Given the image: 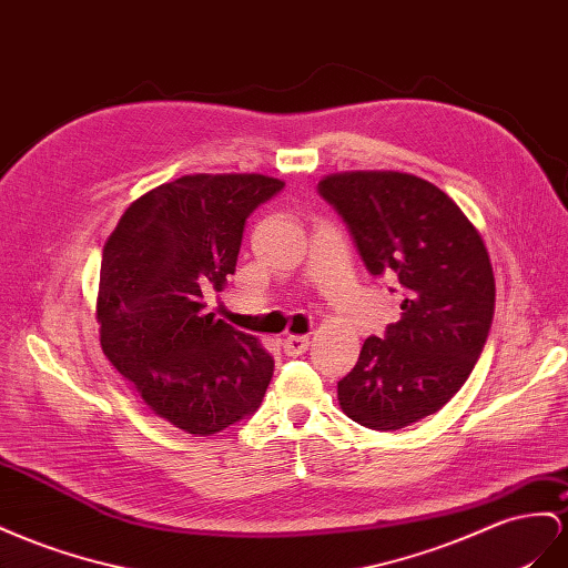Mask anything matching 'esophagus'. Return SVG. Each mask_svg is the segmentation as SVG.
I'll return each instance as SVG.
<instances>
[{
	"label": "esophagus",
	"mask_w": 568,
	"mask_h": 568,
	"mask_svg": "<svg viewBox=\"0 0 568 568\" xmlns=\"http://www.w3.org/2000/svg\"><path fill=\"white\" fill-rule=\"evenodd\" d=\"M282 346H284L286 356H301V354H305V351H308L311 339H308V336H301V334H288L286 339L282 342Z\"/></svg>",
	"instance_id": "esophagus-1"
}]
</instances>
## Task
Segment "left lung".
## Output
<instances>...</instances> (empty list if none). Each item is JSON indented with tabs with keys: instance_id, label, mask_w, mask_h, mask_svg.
Instances as JSON below:
<instances>
[{
	"instance_id": "obj_1",
	"label": "left lung",
	"mask_w": 568,
	"mask_h": 568,
	"mask_svg": "<svg viewBox=\"0 0 568 568\" xmlns=\"http://www.w3.org/2000/svg\"><path fill=\"white\" fill-rule=\"evenodd\" d=\"M342 214L371 274L404 288L402 320L367 336L336 398L371 430L433 416L464 387L495 315L483 236L435 183L404 172H342L317 183Z\"/></svg>"
}]
</instances>
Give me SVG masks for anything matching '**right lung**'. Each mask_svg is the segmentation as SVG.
Wrapping results in <instances>:
<instances>
[{
    "label": "right lung",
    "instance_id": "right-lung-1",
    "mask_svg": "<svg viewBox=\"0 0 568 568\" xmlns=\"http://www.w3.org/2000/svg\"><path fill=\"white\" fill-rule=\"evenodd\" d=\"M284 189L263 174H189L148 191L104 243L98 322L104 356L155 416L210 437L263 402L274 361L205 308L236 270L246 217Z\"/></svg>",
    "mask_w": 568,
    "mask_h": 568
}]
</instances>
